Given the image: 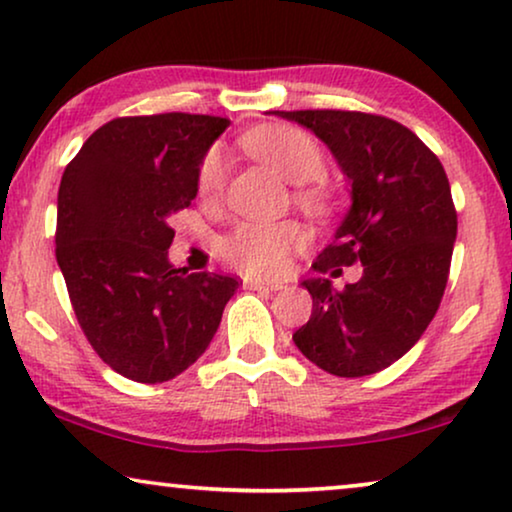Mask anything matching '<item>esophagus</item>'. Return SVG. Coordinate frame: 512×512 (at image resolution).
<instances>
[{
  "mask_svg": "<svg viewBox=\"0 0 512 512\" xmlns=\"http://www.w3.org/2000/svg\"><path fill=\"white\" fill-rule=\"evenodd\" d=\"M244 289H254V291H279L284 289V282H265V279H244Z\"/></svg>",
  "mask_w": 512,
  "mask_h": 512,
  "instance_id": "esophagus-1",
  "label": "esophagus"
}]
</instances>
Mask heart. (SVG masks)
<instances>
[{
	"label": "heart",
	"mask_w": 512,
	"mask_h": 512,
	"mask_svg": "<svg viewBox=\"0 0 512 512\" xmlns=\"http://www.w3.org/2000/svg\"><path fill=\"white\" fill-rule=\"evenodd\" d=\"M249 156L261 160L272 170L289 179L291 184H303L298 198L314 209L326 207V191L314 184L324 174V153L307 132L291 125H263L251 130L242 139ZM226 181V160L216 149L202 158L198 170V193L202 200H216ZM305 240L303 228L296 221H247L240 223L219 240V254L233 268L251 277H277L289 265V258Z\"/></svg>",
	"instance_id": "b5f03b06"
}]
</instances>
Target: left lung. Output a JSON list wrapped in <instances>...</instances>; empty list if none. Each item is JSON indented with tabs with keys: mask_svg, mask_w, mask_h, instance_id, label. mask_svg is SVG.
Wrapping results in <instances>:
<instances>
[{
	"mask_svg": "<svg viewBox=\"0 0 512 512\" xmlns=\"http://www.w3.org/2000/svg\"><path fill=\"white\" fill-rule=\"evenodd\" d=\"M310 128L352 181V209L312 268L342 275L345 289L305 279L312 314L293 342L338 377L380 373L422 338L450 277L457 209L436 153L387 116L342 109L272 111Z\"/></svg>",
	"mask_w": 512,
	"mask_h": 512,
	"instance_id": "8db88e82",
	"label": "left lung"
}]
</instances>
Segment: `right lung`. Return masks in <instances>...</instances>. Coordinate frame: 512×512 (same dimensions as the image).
<instances>
[{
	"instance_id": "add662e5",
	"label": "right lung",
	"mask_w": 512,
	"mask_h": 512,
	"mask_svg": "<svg viewBox=\"0 0 512 512\" xmlns=\"http://www.w3.org/2000/svg\"><path fill=\"white\" fill-rule=\"evenodd\" d=\"M228 123L184 111L114 118L62 174L55 258L90 347L128 380L184 373L242 284L167 261L170 216L198 195L202 158Z\"/></svg>"
}]
</instances>
